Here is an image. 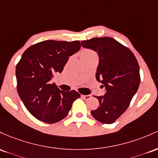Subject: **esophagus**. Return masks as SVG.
Returning a JSON list of instances; mask_svg holds the SVG:
<instances>
[{
    "instance_id": "obj_1",
    "label": "esophagus",
    "mask_w": 158,
    "mask_h": 158,
    "mask_svg": "<svg viewBox=\"0 0 158 158\" xmlns=\"http://www.w3.org/2000/svg\"><path fill=\"white\" fill-rule=\"evenodd\" d=\"M91 95H82V98L84 99V100H88V99L91 98Z\"/></svg>"
}]
</instances>
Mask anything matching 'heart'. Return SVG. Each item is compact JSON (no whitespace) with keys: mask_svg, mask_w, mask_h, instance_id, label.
I'll return each mask as SVG.
<instances>
[{"mask_svg":"<svg viewBox=\"0 0 158 158\" xmlns=\"http://www.w3.org/2000/svg\"><path fill=\"white\" fill-rule=\"evenodd\" d=\"M95 56H97L96 53L94 51L91 50V49H84V50H83L81 53V57L82 60Z\"/></svg>","mask_w":158,"mask_h":158,"instance_id":"1","label":"heart"}]
</instances>
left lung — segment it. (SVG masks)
<instances>
[{"instance_id": "1", "label": "left lung", "mask_w": 158, "mask_h": 158, "mask_svg": "<svg viewBox=\"0 0 158 158\" xmlns=\"http://www.w3.org/2000/svg\"><path fill=\"white\" fill-rule=\"evenodd\" d=\"M82 47L98 53L97 81L105 87V95L95 96L99 107L91 111L97 121L112 124L128 107L140 83L139 67L128 48L110 37L81 41Z\"/></svg>"}]
</instances>
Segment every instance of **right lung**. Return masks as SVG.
Wrapping results in <instances>:
<instances>
[{
    "label": "right lung",
    "instance_id": "add662e5",
    "mask_svg": "<svg viewBox=\"0 0 158 158\" xmlns=\"http://www.w3.org/2000/svg\"><path fill=\"white\" fill-rule=\"evenodd\" d=\"M80 48V41L46 40L23 53L15 69L17 91L27 110L40 121L53 124L63 119L81 97L75 90L63 91L50 82Z\"/></svg>",
    "mask_w": 158,
    "mask_h": 158
}]
</instances>
